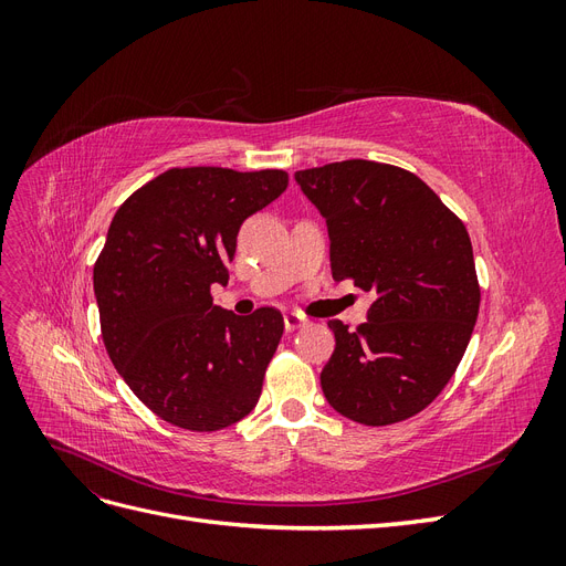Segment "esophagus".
Wrapping results in <instances>:
<instances>
[{
	"label": "esophagus",
	"instance_id": "34e87169",
	"mask_svg": "<svg viewBox=\"0 0 566 566\" xmlns=\"http://www.w3.org/2000/svg\"><path fill=\"white\" fill-rule=\"evenodd\" d=\"M283 323H285V331H287V333H293V331L302 328V325L306 323V318H304L302 314H295V312H287V314L283 316Z\"/></svg>",
	"mask_w": 566,
	"mask_h": 566
}]
</instances>
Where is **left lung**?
I'll return each mask as SVG.
<instances>
[{"label":"left lung","mask_w":566,"mask_h":566,"mask_svg":"<svg viewBox=\"0 0 566 566\" xmlns=\"http://www.w3.org/2000/svg\"><path fill=\"white\" fill-rule=\"evenodd\" d=\"M325 219L335 281L373 293L368 321H328L321 389L345 418L380 427L430 406L468 349L479 314L470 235L416 175L373 160L300 169Z\"/></svg>","instance_id":"8db88e82"}]
</instances>
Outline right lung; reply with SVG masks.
<instances>
[{"mask_svg":"<svg viewBox=\"0 0 566 566\" xmlns=\"http://www.w3.org/2000/svg\"><path fill=\"white\" fill-rule=\"evenodd\" d=\"M287 188L283 169L175 167L115 212L94 264L101 335L153 413L191 432L243 420L283 335L281 312L235 316L212 302L229 283L243 221Z\"/></svg>","mask_w":566,"mask_h":566,"instance_id":"right-lung-1","label":"right lung"}]
</instances>
